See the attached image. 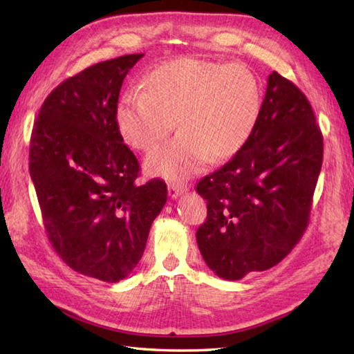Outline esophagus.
<instances>
[{"mask_svg": "<svg viewBox=\"0 0 354 354\" xmlns=\"http://www.w3.org/2000/svg\"><path fill=\"white\" fill-rule=\"evenodd\" d=\"M186 189H187L186 185H177V183L168 185V194L171 198H177L178 196H182L183 192H186Z\"/></svg>", "mask_w": 354, "mask_h": 354, "instance_id": "1", "label": "esophagus"}]
</instances>
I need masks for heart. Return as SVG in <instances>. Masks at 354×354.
<instances>
[{
    "instance_id": "heart-1",
    "label": "heart",
    "mask_w": 354,
    "mask_h": 354,
    "mask_svg": "<svg viewBox=\"0 0 354 354\" xmlns=\"http://www.w3.org/2000/svg\"><path fill=\"white\" fill-rule=\"evenodd\" d=\"M143 93L120 99L116 122L129 147L149 153L174 129L168 145L147 158L149 174L183 182L207 157L235 156L254 133L261 113L258 79L240 64L178 57L149 70Z\"/></svg>"
}]
</instances>
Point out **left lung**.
<instances>
[{
    "label": "left lung",
    "instance_id": "8db88e82",
    "mask_svg": "<svg viewBox=\"0 0 354 354\" xmlns=\"http://www.w3.org/2000/svg\"><path fill=\"white\" fill-rule=\"evenodd\" d=\"M322 153L312 105L273 71L254 133L196 187L207 201L197 244L215 275L241 279L290 254L307 227Z\"/></svg>",
    "mask_w": 354,
    "mask_h": 354
}]
</instances>
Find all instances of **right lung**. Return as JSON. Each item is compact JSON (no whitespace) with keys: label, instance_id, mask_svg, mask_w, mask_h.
Listing matches in <instances>:
<instances>
[{"label":"right lung","instance_id":"add662e5","mask_svg":"<svg viewBox=\"0 0 354 354\" xmlns=\"http://www.w3.org/2000/svg\"><path fill=\"white\" fill-rule=\"evenodd\" d=\"M143 53L104 61L50 93L30 139V177L50 243L71 269L105 283L140 261L163 209V180L137 183L139 162L120 136L124 79Z\"/></svg>","mask_w":354,"mask_h":354}]
</instances>
